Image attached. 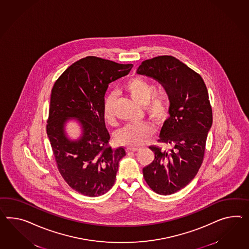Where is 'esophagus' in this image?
<instances>
[{"mask_svg":"<svg viewBox=\"0 0 249 249\" xmlns=\"http://www.w3.org/2000/svg\"><path fill=\"white\" fill-rule=\"evenodd\" d=\"M126 150H127V152H137L141 150V147H127Z\"/></svg>","mask_w":249,"mask_h":249,"instance_id":"obj_1","label":"esophagus"}]
</instances>
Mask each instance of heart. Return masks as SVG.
Wrapping results in <instances>:
<instances>
[{"instance_id": "obj_1", "label": "heart", "mask_w": 249, "mask_h": 249, "mask_svg": "<svg viewBox=\"0 0 249 249\" xmlns=\"http://www.w3.org/2000/svg\"><path fill=\"white\" fill-rule=\"evenodd\" d=\"M124 89L130 97L142 106H144L147 115L153 120L162 122L170 113V104L163 93H154L156 87L145 78L135 77L129 79ZM115 96L110 94L104 104V117L110 124L115 122ZM155 128L151 123L143 122L137 124H127L116 134V141L120 144L135 146L147 142L154 134Z\"/></svg>"}]
</instances>
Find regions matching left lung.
Listing matches in <instances>:
<instances>
[{"label": "left lung", "instance_id": "left-lung-1", "mask_svg": "<svg viewBox=\"0 0 249 249\" xmlns=\"http://www.w3.org/2000/svg\"><path fill=\"white\" fill-rule=\"evenodd\" d=\"M137 73L158 80L170 99V117L160 130L152 163L142 169L143 178L153 192L171 195L189 184L204 159L208 133L212 125V108L208 89L200 75L172 56H158L139 66Z\"/></svg>", "mask_w": 249, "mask_h": 249}]
</instances>
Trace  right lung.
Returning <instances> with one entry per match:
<instances>
[{"instance_id": "add662e5", "label": "right lung", "mask_w": 249, "mask_h": 249, "mask_svg": "<svg viewBox=\"0 0 249 249\" xmlns=\"http://www.w3.org/2000/svg\"><path fill=\"white\" fill-rule=\"evenodd\" d=\"M133 64H119L101 57H84L57 78L51 90L47 134L57 170L69 186L78 193L97 197L115 184L124 147L113 149L104 117L105 94L109 83L129 74ZM77 118L83 137L69 141L64 124Z\"/></svg>"}]
</instances>
